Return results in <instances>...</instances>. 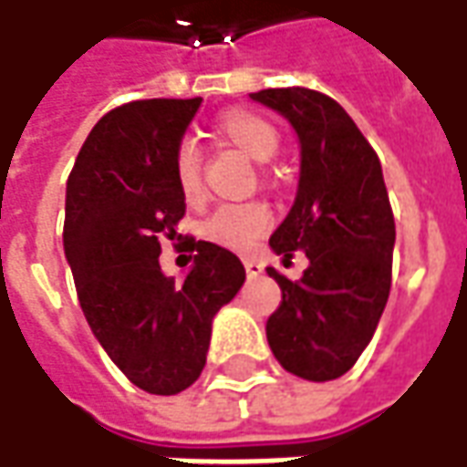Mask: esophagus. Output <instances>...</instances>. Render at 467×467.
<instances>
[{"label": "esophagus", "instance_id": "esophagus-1", "mask_svg": "<svg viewBox=\"0 0 467 467\" xmlns=\"http://www.w3.org/2000/svg\"><path fill=\"white\" fill-rule=\"evenodd\" d=\"M244 267H246V275H249V277L262 275V265H259L256 259H249V256H246V259H244Z\"/></svg>", "mask_w": 467, "mask_h": 467}]
</instances>
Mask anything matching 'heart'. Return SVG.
<instances>
[{"label":"heart","instance_id":"b5f03b06","mask_svg":"<svg viewBox=\"0 0 467 467\" xmlns=\"http://www.w3.org/2000/svg\"><path fill=\"white\" fill-rule=\"evenodd\" d=\"M215 133L228 146L239 149L254 161H267L280 149V130L265 115L254 109H228L215 120ZM174 182L182 200L190 208H200L205 202V182H202V161L195 143L182 140L171 159ZM272 226V213L265 202H231L221 205L202 221V239L231 252H246L262 239Z\"/></svg>","mask_w":467,"mask_h":467}]
</instances>
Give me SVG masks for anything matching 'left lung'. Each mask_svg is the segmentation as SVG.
I'll list each match as a JSON object with an SVG mask.
<instances>
[{
  "label": "left lung",
  "mask_w": 467,
  "mask_h": 467,
  "mask_svg": "<svg viewBox=\"0 0 467 467\" xmlns=\"http://www.w3.org/2000/svg\"><path fill=\"white\" fill-rule=\"evenodd\" d=\"M252 99L285 115L300 139L298 195L270 246L285 259L308 256L296 283L267 267L283 290L267 342L287 372L334 380L365 352L390 293L396 221L380 159L324 92L283 87Z\"/></svg>",
  "instance_id": "left-lung-1"
}]
</instances>
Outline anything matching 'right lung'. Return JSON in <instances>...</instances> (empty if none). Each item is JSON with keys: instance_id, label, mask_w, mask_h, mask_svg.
Returning <instances> with one entry per match:
<instances>
[{"instance_id": "obj_1", "label": "right lung", "mask_w": 467, "mask_h": 467, "mask_svg": "<svg viewBox=\"0 0 467 467\" xmlns=\"http://www.w3.org/2000/svg\"><path fill=\"white\" fill-rule=\"evenodd\" d=\"M192 99H133L99 118L66 182L64 252L87 324L123 375L174 396L205 368L213 316L246 280L234 252L190 239L184 280L161 272V241L180 239L184 200L171 159L200 108Z\"/></svg>"}]
</instances>
